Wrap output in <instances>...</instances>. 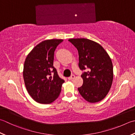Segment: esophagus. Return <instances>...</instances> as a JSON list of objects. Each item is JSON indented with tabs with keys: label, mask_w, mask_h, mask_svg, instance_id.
Here are the masks:
<instances>
[{
	"label": "esophagus",
	"mask_w": 135,
	"mask_h": 135,
	"mask_svg": "<svg viewBox=\"0 0 135 135\" xmlns=\"http://www.w3.org/2000/svg\"><path fill=\"white\" fill-rule=\"evenodd\" d=\"M74 78H75V75H72L71 76H70V77H68V80H73V79Z\"/></svg>",
	"instance_id": "1"
}]
</instances>
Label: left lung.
Returning <instances> with one entry per match:
<instances>
[{"instance_id":"left-lung-1","label":"left lung","mask_w":135,"mask_h":135,"mask_svg":"<svg viewBox=\"0 0 135 135\" xmlns=\"http://www.w3.org/2000/svg\"><path fill=\"white\" fill-rule=\"evenodd\" d=\"M68 41L78 50L80 69H89L81 75L83 84L78 88L79 92L88 102L101 101L107 95L113 81V65L109 55L101 45L91 40L70 38Z\"/></svg>"}]
</instances>
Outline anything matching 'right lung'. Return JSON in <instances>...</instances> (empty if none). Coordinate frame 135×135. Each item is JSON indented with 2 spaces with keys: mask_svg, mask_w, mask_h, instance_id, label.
<instances>
[{
  "mask_svg": "<svg viewBox=\"0 0 135 135\" xmlns=\"http://www.w3.org/2000/svg\"><path fill=\"white\" fill-rule=\"evenodd\" d=\"M62 39L46 40L37 45L26 58L23 78L31 97L40 104H51L61 91L64 80L53 66L54 51Z\"/></svg>",
  "mask_w": 135,
  "mask_h": 135,
  "instance_id": "add662e5",
  "label": "right lung"
}]
</instances>
